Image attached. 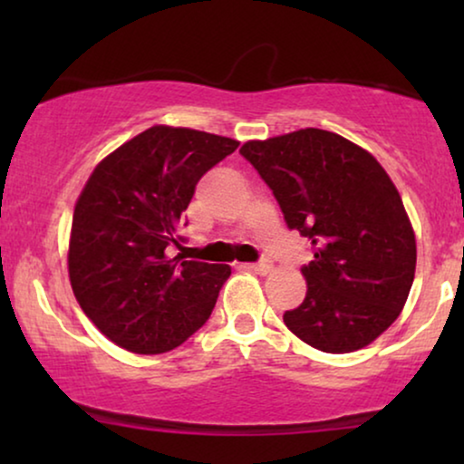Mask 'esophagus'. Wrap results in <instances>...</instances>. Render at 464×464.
Masks as SVG:
<instances>
[{
  "instance_id": "34e87169",
  "label": "esophagus",
  "mask_w": 464,
  "mask_h": 464,
  "mask_svg": "<svg viewBox=\"0 0 464 464\" xmlns=\"http://www.w3.org/2000/svg\"><path fill=\"white\" fill-rule=\"evenodd\" d=\"M245 268H249L253 272H259V275H266V272H270L272 264L268 259H259V262H253V264H245Z\"/></svg>"
}]
</instances>
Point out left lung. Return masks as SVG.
<instances>
[{
	"mask_svg": "<svg viewBox=\"0 0 464 464\" xmlns=\"http://www.w3.org/2000/svg\"><path fill=\"white\" fill-rule=\"evenodd\" d=\"M289 230L313 243L308 291L283 314L323 353L359 351L386 332L414 283L416 238L401 196L370 151L321 129L246 141Z\"/></svg>",
	"mask_w": 464,
	"mask_h": 464,
	"instance_id": "obj_1",
	"label": "left lung"
}]
</instances>
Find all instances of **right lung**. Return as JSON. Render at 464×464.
I'll use <instances>...</instances> for the list:
<instances>
[{
    "instance_id": "add662e5",
    "label": "right lung",
    "mask_w": 464,
    "mask_h": 464,
    "mask_svg": "<svg viewBox=\"0 0 464 464\" xmlns=\"http://www.w3.org/2000/svg\"><path fill=\"white\" fill-rule=\"evenodd\" d=\"M238 141L151 126L99 162L82 189L69 281L88 319L139 354L173 351L211 316L230 266L170 257L196 183Z\"/></svg>"
}]
</instances>
